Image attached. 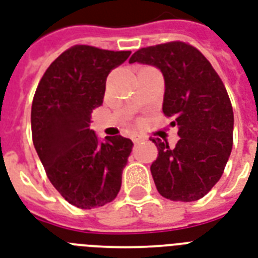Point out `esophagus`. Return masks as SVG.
Returning <instances> with one entry per match:
<instances>
[{
  "mask_svg": "<svg viewBox=\"0 0 258 258\" xmlns=\"http://www.w3.org/2000/svg\"><path fill=\"white\" fill-rule=\"evenodd\" d=\"M132 140H133V143H141V141H145L147 137H144V136L141 135H133Z\"/></svg>",
  "mask_w": 258,
  "mask_h": 258,
  "instance_id": "1",
  "label": "esophagus"
}]
</instances>
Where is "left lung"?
Here are the masks:
<instances>
[{"mask_svg": "<svg viewBox=\"0 0 258 258\" xmlns=\"http://www.w3.org/2000/svg\"><path fill=\"white\" fill-rule=\"evenodd\" d=\"M129 63L153 66L164 77L163 113L173 117V148L153 139L159 156L151 165L161 197L194 202L221 179L233 148L234 114L221 78L192 45L172 41L141 48Z\"/></svg>", "mask_w": 258, "mask_h": 258, "instance_id": "8db88e82", "label": "left lung"}]
</instances>
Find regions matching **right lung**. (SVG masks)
Instances as JSON below:
<instances>
[{
	"instance_id": "1",
	"label": "right lung",
	"mask_w": 258,
	"mask_h": 258,
	"mask_svg": "<svg viewBox=\"0 0 258 258\" xmlns=\"http://www.w3.org/2000/svg\"><path fill=\"white\" fill-rule=\"evenodd\" d=\"M129 55L75 45L48 67L33 97L36 152L53 187L79 209L105 206L121 188L133 143L119 135L99 140L90 117L103 102L109 73Z\"/></svg>"
}]
</instances>
